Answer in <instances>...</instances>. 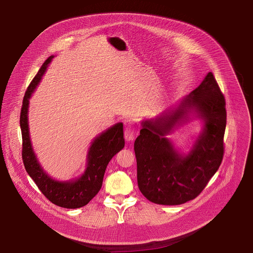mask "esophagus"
<instances>
[{
	"label": "esophagus",
	"mask_w": 253,
	"mask_h": 253,
	"mask_svg": "<svg viewBox=\"0 0 253 253\" xmlns=\"http://www.w3.org/2000/svg\"><path fill=\"white\" fill-rule=\"evenodd\" d=\"M124 136L126 141H132L134 140V136H135V128L131 125H128L125 128V132H124Z\"/></svg>",
	"instance_id": "1"
}]
</instances>
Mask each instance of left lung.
Masks as SVG:
<instances>
[{
	"instance_id": "1",
	"label": "left lung",
	"mask_w": 253,
	"mask_h": 253,
	"mask_svg": "<svg viewBox=\"0 0 253 253\" xmlns=\"http://www.w3.org/2000/svg\"><path fill=\"white\" fill-rule=\"evenodd\" d=\"M190 110L204 119L205 128L192 151L183 157L165 136ZM225 127V99L209 72L175 110L142 122L140 135L134 142L141 193L162 205H179L196 198L222 162Z\"/></svg>"
}]
</instances>
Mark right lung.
I'll list each match as a JSON object with an SVG mask.
<instances>
[{
  "instance_id": "obj_1",
  "label": "right lung",
  "mask_w": 253,
  "mask_h": 253,
  "mask_svg": "<svg viewBox=\"0 0 253 253\" xmlns=\"http://www.w3.org/2000/svg\"><path fill=\"white\" fill-rule=\"evenodd\" d=\"M53 59L50 56L30 83L23 99L20 116L22 131V158L26 171L34 180L40 191L55 205L64 208H80L90 202L102 186L106 167L112 157L125 145L123 123H117L103 132L92 142L88 152V164L84 174L73 181H56L40 166L34 154L29 136L28 107L29 99L42 79L48 64Z\"/></svg>"
}]
</instances>
